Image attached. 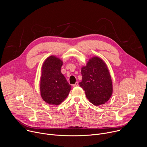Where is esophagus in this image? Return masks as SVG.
I'll use <instances>...</instances> for the list:
<instances>
[{"instance_id":"1","label":"esophagus","mask_w":147,"mask_h":147,"mask_svg":"<svg viewBox=\"0 0 147 147\" xmlns=\"http://www.w3.org/2000/svg\"><path fill=\"white\" fill-rule=\"evenodd\" d=\"M78 82H76L73 85V87H75V86H78Z\"/></svg>"}]
</instances>
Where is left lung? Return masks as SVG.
Masks as SVG:
<instances>
[{
    "mask_svg": "<svg viewBox=\"0 0 147 147\" xmlns=\"http://www.w3.org/2000/svg\"><path fill=\"white\" fill-rule=\"evenodd\" d=\"M80 86L85 90L89 101L95 106L105 104L113 92L111 76L106 62L98 57L89 59L81 67Z\"/></svg>",
    "mask_w": 147,
    "mask_h": 147,
    "instance_id": "8db88e82",
    "label": "left lung"
}]
</instances>
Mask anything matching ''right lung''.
<instances>
[{"mask_svg":"<svg viewBox=\"0 0 147 147\" xmlns=\"http://www.w3.org/2000/svg\"><path fill=\"white\" fill-rule=\"evenodd\" d=\"M63 61L51 55L44 61L41 70L40 92L42 99L47 104L58 106L69 94L71 85L61 73Z\"/></svg>","mask_w":147,"mask_h":147,"instance_id":"1","label":"right lung"}]
</instances>
